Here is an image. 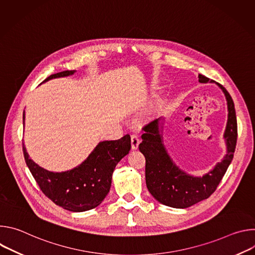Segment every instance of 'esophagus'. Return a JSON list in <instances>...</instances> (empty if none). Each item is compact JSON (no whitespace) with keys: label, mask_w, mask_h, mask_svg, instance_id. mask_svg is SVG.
Returning <instances> with one entry per match:
<instances>
[{"label":"esophagus","mask_w":255,"mask_h":255,"mask_svg":"<svg viewBox=\"0 0 255 255\" xmlns=\"http://www.w3.org/2000/svg\"><path fill=\"white\" fill-rule=\"evenodd\" d=\"M140 143V140H139V137L136 135V134H133L131 136V146H132V149L133 150H136L138 148V145Z\"/></svg>","instance_id":"1"}]
</instances>
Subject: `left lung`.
I'll use <instances>...</instances> for the list:
<instances>
[{
  "instance_id": "obj_1",
  "label": "left lung",
  "mask_w": 255,
  "mask_h": 255,
  "mask_svg": "<svg viewBox=\"0 0 255 255\" xmlns=\"http://www.w3.org/2000/svg\"><path fill=\"white\" fill-rule=\"evenodd\" d=\"M200 83H214L213 80L199 75ZM223 91L228 107V120L224 133L227 154L221 162L203 176H193L181 170L168 155L159 130V119L144 126L139 150L145 157V179L149 193L159 203L177 209L189 208L208 199L220 184L230 165L237 141V120L234 103L226 89L218 84Z\"/></svg>"
}]
</instances>
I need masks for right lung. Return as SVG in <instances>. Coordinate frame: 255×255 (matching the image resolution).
<instances>
[{
    "instance_id": "obj_1",
    "label": "right lung",
    "mask_w": 255,
    "mask_h": 255,
    "mask_svg": "<svg viewBox=\"0 0 255 255\" xmlns=\"http://www.w3.org/2000/svg\"><path fill=\"white\" fill-rule=\"evenodd\" d=\"M76 70H64L51 75L43 83L74 75ZM25 112L23 113V124ZM129 134L118 140L100 142L87 159L67 171L53 172L36 164L26 151V164L42 193L57 206L70 212H85L98 207L110 192L112 174L117 163L129 153Z\"/></svg>"
}]
</instances>
